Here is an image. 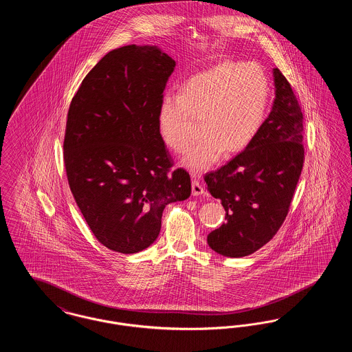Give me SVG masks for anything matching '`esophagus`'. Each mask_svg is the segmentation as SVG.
Here are the masks:
<instances>
[{
	"label": "esophagus",
	"mask_w": 352,
	"mask_h": 352,
	"mask_svg": "<svg viewBox=\"0 0 352 352\" xmlns=\"http://www.w3.org/2000/svg\"><path fill=\"white\" fill-rule=\"evenodd\" d=\"M192 195L194 197H198V195H204L206 194V190H204V187L201 186V182H199V179L194 175V178H192Z\"/></svg>",
	"instance_id": "34e87169"
}]
</instances>
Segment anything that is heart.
Here are the masks:
<instances>
[{"instance_id":"obj_1","label":"heart","mask_w":352,"mask_h":352,"mask_svg":"<svg viewBox=\"0 0 352 352\" xmlns=\"http://www.w3.org/2000/svg\"><path fill=\"white\" fill-rule=\"evenodd\" d=\"M270 87L258 65L224 62L184 84L179 95H166L158 107V132L168 149L184 153L199 122L201 138L184 157L192 171L211 168L220 155L247 149L268 109Z\"/></svg>"}]
</instances>
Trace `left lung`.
Masks as SVG:
<instances>
[{
    "label": "left lung",
    "instance_id": "8db88e82",
    "mask_svg": "<svg viewBox=\"0 0 352 352\" xmlns=\"http://www.w3.org/2000/svg\"><path fill=\"white\" fill-rule=\"evenodd\" d=\"M273 76L276 99L256 138L227 165L204 175L207 190L226 210V223L207 236V243L227 257L252 254L273 239L301 177V107L278 68Z\"/></svg>",
    "mask_w": 352,
    "mask_h": 352
}]
</instances>
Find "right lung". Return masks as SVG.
<instances>
[{
  "mask_svg": "<svg viewBox=\"0 0 352 352\" xmlns=\"http://www.w3.org/2000/svg\"><path fill=\"white\" fill-rule=\"evenodd\" d=\"M174 67L154 46L109 51L69 104L63 142L68 184L92 234L111 251L148 248L166 204L191 194L188 173L171 170L157 122Z\"/></svg>",
  "mask_w": 352,
  "mask_h": 352,
  "instance_id": "obj_1",
  "label": "right lung"
}]
</instances>
